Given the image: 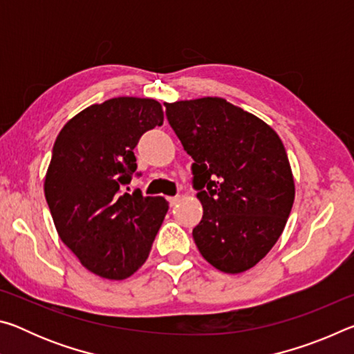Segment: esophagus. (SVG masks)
Instances as JSON below:
<instances>
[{
    "label": "esophagus",
    "instance_id": "34e87169",
    "mask_svg": "<svg viewBox=\"0 0 354 354\" xmlns=\"http://www.w3.org/2000/svg\"><path fill=\"white\" fill-rule=\"evenodd\" d=\"M181 198H183V196H181V195H176V196H170V198H169V201H170V205H171V206H176V205H178V203H179V201H181Z\"/></svg>",
    "mask_w": 354,
    "mask_h": 354
}]
</instances>
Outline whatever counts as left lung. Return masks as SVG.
I'll return each instance as SVG.
<instances>
[{"mask_svg": "<svg viewBox=\"0 0 354 354\" xmlns=\"http://www.w3.org/2000/svg\"><path fill=\"white\" fill-rule=\"evenodd\" d=\"M167 120L192 156V184L203 218L192 236L225 273L254 267L283 232L295 184L278 134L242 107L206 97L164 103Z\"/></svg>", "mask_w": 354, "mask_h": 354, "instance_id": "obj_1", "label": "left lung"}]
</instances>
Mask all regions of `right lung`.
I'll return each mask as SVG.
<instances>
[{"mask_svg":"<svg viewBox=\"0 0 354 354\" xmlns=\"http://www.w3.org/2000/svg\"><path fill=\"white\" fill-rule=\"evenodd\" d=\"M162 123L156 100L118 97L75 115L53 147L45 198L57 234L101 278L124 279L139 270L169 211L162 196L120 190L137 170L140 137Z\"/></svg>","mask_w":354,"mask_h":354,"instance_id":"right-lung-1","label":"right lung"}]
</instances>
